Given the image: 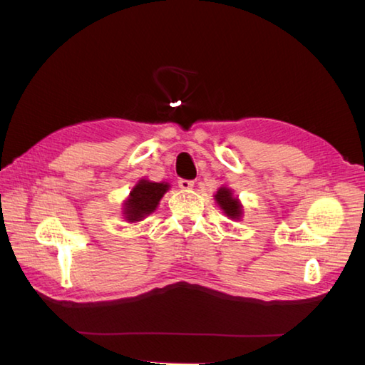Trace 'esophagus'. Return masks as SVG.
Listing matches in <instances>:
<instances>
[{
	"label": "esophagus",
	"instance_id": "obj_1",
	"mask_svg": "<svg viewBox=\"0 0 365 365\" xmlns=\"http://www.w3.org/2000/svg\"><path fill=\"white\" fill-rule=\"evenodd\" d=\"M178 187H180L183 191H190L192 187H195V182L182 178V180H178Z\"/></svg>",
	"mask_w": 365,
	"mask_h": 365
}]
</instances>
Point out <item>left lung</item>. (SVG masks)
<instances>
[{"label": "left lung", "mask_w": 365, "mask_h": 365, "mask_svg": "<svg viewBox=\"0 0 365 365\" xmlns=\"http://www.w3.org/2000/svg\"><path fill=\"white\" fill-rule=\"evenodd\" d=\"M213 197L216 200V204H218V207L222 210V213L229 216L230 220L240 221L243 218L242 202H240V199L237 196H234V191L226 187V185L220 187Z\"/></svg>", "instance_id": "obj_1"}]
</instances>
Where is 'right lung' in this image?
<instances>
[{
  "label": "right lung",
  "mask_w": 365,
  "mask_h": 365,
  "mask_svg": "<svg viewBox=\"0 0 365 365\" xmlns=\"http://www.w3.org/2000/svg\"><path fill=\"white\" fill-rule=\"evenodd\" d=\"M170 188L168 182H150L147 178H141L131 188L128 197L123 200L122 216L128 222L143 221L157 210L161 197Z\"/></svg>",
  "instance_id": "obj_1"
}]
</instances>
